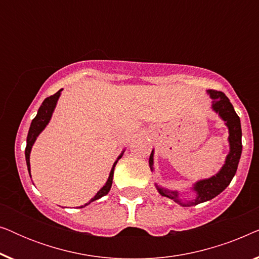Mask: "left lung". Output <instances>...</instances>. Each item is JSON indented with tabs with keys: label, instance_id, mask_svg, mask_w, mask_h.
Returning a JSON list of instances; mask_svg holds the SVG:
<instances>
[{
	"label": "left lung",
	"instance_id": "left-lung-1",
	"mask_svg": "<svg viewBox=\"0 0 259 259\" xmlns=\"http://www.w3.org/2000/svg\"><path fill=\"white\" fill-rule=\"evenodd\" d=\"M207 94L210 95L212 99L211 107L213 111L217 113L223 121L225 122L226 127L229 130V145H230V152L226 155L225 164L222 166L218 173L212 176L211 178L198 180L197 183L193 184L192 190L196 192V198L193 200H185L184 201L180 198V193L178 191L168 190L166 187L159 186L155 184L158 192L161 194L162 197H167L177 204L182 205V206H194L204 201L213 199L217 197L219 193H222L226 187L230 185L233 177H235L237 172V167H238L240 155H242V127H240V119L235 112V108L231 102H230L229 98L223 93V92L212 91L208 90ZM153 157H154V150H152V153L150 155V164L151 171H153Z\"/></svg>",
	"mask_w": 259,
	"mask_h": 259
}]
</instances>
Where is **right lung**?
Returning <instances> with one entry per match:
<instances>
[{"label": "right lung", "instance_id": "1", "mask_svg": "<svg viewBox=\"0 0 259 259\" xmlns=\"http://www.w3.org/2000/svg\"><path fill=\"white\" fill-rule=\"evenodd\" d=\"M61 92H62V90H60L59 92H56L54 95H51V97H48V98L45 99L44 102H42V105L40 106V108H38L36 116H35V118L33 119V121H31V123H30L29 132H28V136H27L26 152H24V153H26V161H27V167H28V172H29V176H30V161H29V157H30L31 147H33V145L35 143V140H36V138L38 137V134H40L42 131L46 128V126H47L48 123H49V121H51L53 112H54V109L56 107V104H58V100H59L60 95H61ZM123 152H125V150L121 152V154H120L119 157L116 158V160L114 161V164H113L111 172H109L108 179H107V182H106L105 185L102 186L101 189L98 191V193L95 194L94 198H92V199L88 201V203L82 205V206H81V207L87 206V205L91 204L92 201L100 199L101 197L106 196V194L109 192V190H111V187H112V183H113V175H114V167H115L116 162H118L119 159L122 157Z\"/></svg>", "mask_w": 259, "mask_h": 259}]
</instances>
